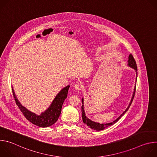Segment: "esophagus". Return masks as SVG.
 I'll return each mask as SVG.
<instances>
[{
    "instance_id": "34e87169",
    "label": "esophagus",
    "mask_w": 157,
    "mask_h": 157,
    "mask_svg": "<svg viewBox=\"0 0 157 157\" xmlns=\"http://www.w3.org/2000/svg\"><path fill=\"white\" fill-rule=\"evenodd\" d=\"M73 87H74V88L76 89V91H79V90H80L81 88V85H80L78 83H76V84H74Z\"/></svg>"
}]
</instances>
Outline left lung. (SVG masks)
<instances>
[{"instance_id":"obj_1","label":"left lung","mask_w":157,"mask_h":157,"mask_svg":"<svg viewBox=\"0 0 157 157\" xmlns=\"http://www.w3.org/2000/svg\"><path fill=\"white\" fill-rule=\"evenodd\" d=\"M127 65L128 66H130V68H133V70H135L136 72V76L137 77V64H136V60L134 59L132 55H129L128 56V64ZM137 77H136V81H137ZM136 86L135 87H134V89H133V94H132V99H131V101L128 105V107H127V109L125 110V111L124 112V113L119 117H117L115 121H114L113 122H110V123H107V124H100V123H98V122H95L91 120H90L89 119H88L86 116V114H85V113H84V99L82 98V105L81 107V111H82V121L84 124H86V125L87 126H89V127H90L91 129H94L95 130H104V128H105L106 127H109V126H110L112 125H113L114 124H115L116 122H117L119 119L126 113V112L128 110V108L130 107L132 102V101L133 99V98H134V95H135V93H136Z\"/></svg>"}]
</instances>
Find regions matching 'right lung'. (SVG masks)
I'll return each instance as SVG.
<instances>
[{
  "label": "right lung",
  "instance_id": "obj_1",
  "mask_svg": "<svg viewBox=\"0 0 157 157\" xmlns=\"http://www.w3.org/2000/svg\"><path fill=\"white\" fill-rule=\"evenodd\" d=\"M69 87L70 86L68 85L63 88L56 96L50 107L39 116L29 110L20 104L16 95L15 94L13 88L12 92L16 104L18 105L20 110L23 113L26 119L33 124L38 127H47L52 125L58 121V117L61 114L63 104L65 99L67 98V96H68Z\"/></svg>",
  "mask_w": 157,
  "mask_h": 157
}]
</instances>
